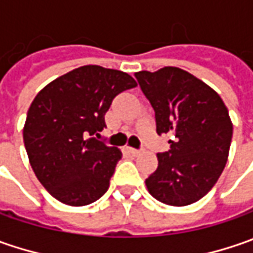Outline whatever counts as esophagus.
I'll return each mask as SVG.
<instances>
[{
    "mask_svg": "<svg viewBox=\"0 0 253 253\" xmlns=\"http://www.w3.org/2000/svg\"><path fill=\"white\" fill-rule=\"evenodd\" d=\"M129 152H131L132 156H139L142 153V151H139V149H133V148H129Z\"/></svg>",
    "mask_w": 253,
    "mask_h": 253,
    "instance_id": "34e87169",
    "label": "esophagus"
}]
</instances>
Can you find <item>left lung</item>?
<instances>
[{
  "label": "left lung",
  "mask_w": 253,
  "mask_h": 253,
  "mask_svg": "<svg viewBox=\"0 0 253 253\" xmlns=\"http://www.w3.org/2000/svg\"><path fill=\"white\" fill-rule=\"evenodd\" d=\"M135 77L155 110L156 132L171 133L170 149L158 153L148 191L168 206L183 207L214 187L228 159L232 122L217 92L179 67L138 72Z\"/></svg>",
  "instance_id": "left-lung-1"
}]
</instances>
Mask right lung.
Returning a JSON list of instances; mask_svg holds the SVG:
<instances>
[{
    "label": "right lung",
    "instance_id": "obj_1",
    "mask_svg": "<svg viewBox=\"0 0 253 253\" xmlns=\"http://www.w3.org/2000/svg\"><path fill=\"white\" fill-rule=\"evenodd\" d=\"M136 87L121 70L88 64L57 77L36 94L24 126L29 163L60 203L82 207L104 196L122 152L94 138L107 125L112 100Z\"/></svg>",
    "mask_w": 253,
    "mask_h": 253
}]
</instances>
